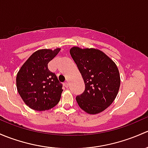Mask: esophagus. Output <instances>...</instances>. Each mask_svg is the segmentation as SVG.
Returning <instances> with one entry per match:
<instances>
[{
    "mask_svg": "<svg viewBox=\"0 0 148 148\" xmlns=\"http://www.w3.org/2000/svg\"><path fill=\"white\" fill-rule=\"evenodd\" d=\"M63 85H64V86H65V88H68V85H69V84H68V82H65V83H63Z\"/></svg>",
    "mask_w": 148,
    "mask_h": 148,
    "instance_id": "esophagus-1",
    "label": "esophagus"
}]
</instances>
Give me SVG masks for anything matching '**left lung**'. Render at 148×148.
Segmentation results:
<instances>
[{
  "instance_id": "1",
  "label": "left lung",
  "mask_w": 148,
  "mask_h": 148,
  "mask_svg": "<svg viewBox=\"0 0 148 148\" xmlns=\"http://www.w3.org/2000/svg\"><path fill=\"white\" fill-rule=\"evenodd\" d=\"M70 53L85 85L83 93L76 97L79 107L90 115L103 112L112 104L119 91L120 77L116 64L95 48L75 46Z\"/></svg>"
}]
</instances>
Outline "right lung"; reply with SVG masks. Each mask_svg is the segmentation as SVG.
Instances as JSON below:
<instances>
[{
  "instance_id": "obj_1",
  "label": "right lung",
  "mask_w": 148,
  "mask_h": 148,
  "mask_svg": "<svg viewBox=\"0 0 148 148\" xmlns=\"http://www.w3.org/2000/svg\"><path fill=\"white\" fill-rule=\"evenodd\" d=\"M60 51L40 49L33 53L21 66L16 76L18 92L24 103L31 109L45 111L60 101L62 84L48 64Z\"/></svg>"
}]
</instances>
